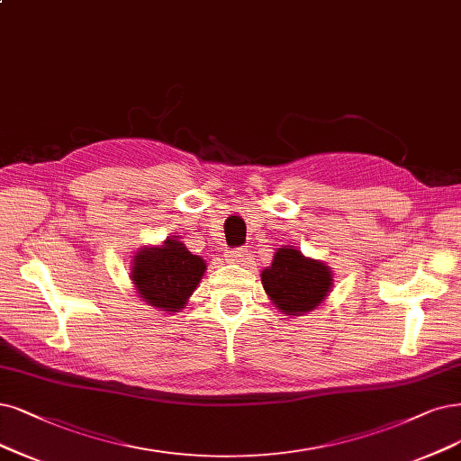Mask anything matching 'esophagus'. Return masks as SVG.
<instances>
[{"label":"esophagus","mask_w":461,"mask_h":461,"mask_svg":"<svg viewBox=\"0 0 461 461\" xmlns=\"http://www.w3.org/2000/svg\"><path fill=\"white\" fill-rule=\"evenodd\" d=\"M245 249H241V247H237V249H231V250H228V254H226V258H228V262H241L243 258H245Z\"/></svg>","instance_id":"34e87169"}]
</instances>
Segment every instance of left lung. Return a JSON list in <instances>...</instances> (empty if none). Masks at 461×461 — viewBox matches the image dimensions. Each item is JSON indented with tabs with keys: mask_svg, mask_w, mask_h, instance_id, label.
Masks as SVG:
<instances>
[{
	"mask_svg": "<svg viewBox=\"0 0 461 461\" xmlns=\"http://www.w3.org/2000/svg\"><path fill=\"white\" fill-rule=\"evenodd\" d=\"M262 285L276 308L286 315L315 310L332 286L330 267L305 258L296 249H279L269 267L262 271Z\"/></svg>",
	"mask_w": 461,
	"mask_h": 461,
	"instance_id": "left-lung-1",
	"label": "left lung"
}]
</instances>
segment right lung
I'll return each instance as SVG.
<instances>
[{
  "label": "right lung",
  "instance_id": "add662e5",
  "mask_svg": "<svg viewBox=\"0 0 461 461\" xmlns=\"http://www.w3.org/2000/svg\"><path fill=\"white\" fill-rule=\"evenodd\" d=\"M204 269V260L168 237L161 247L142 249L136 254L131 277L140 298L153 308L176 312L195 291Z\"/></svg>",
  "mask_w": 461,
  "mask_h": 461
}]
</instances>
